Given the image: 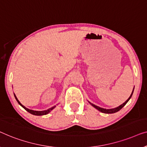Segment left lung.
Returning a JSON list of instances; mask_svg holds the SVG:
<instances>
[{
  "mask_svg": "<svg viewBox=\"0 0 147 147\" xmlns=\"http://www.w3.org/2000/svg\"><path fill=\"white\" fill-rule=\"evenodd\" d=\"M133 90H134V89H133ZM133 92H132V93H131V96H129V98H128L127 100H126L125 102L123 103V104H122L121 105H120V106H119L118 107H117V108H115V109H106L100 108V107H98V106H96V105H94V104H92V103H90V102H89L90 104L91 105L92 107H94L95 109H96L97 110H98L99 111H100L101 113H107V114H112V113H117V112H118V111L121 110V109L122 108H123V107L124 106H125V105L126 104H127V103L128 102V101H129V100H130V98H131L132 95H133Z\"/></svg>",
  "mask_w": 147,
  "mask_h": 147,
  "instance_id": "left-lung-1",
  "label": "left lung"
}]
</instances>
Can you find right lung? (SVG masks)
<instances>
[{"label": "right lung", "mask_w": 147, "mask_h": 147, "mask_svg": "<svg viewBox=\"0 0 147 147\" xmlns=\"http://www.w3.org/2000/svg\"><path fill=\"white\" fill-rule=\"evenodd\" d=\"M14 97H15V98H16V101H17L18 102V104H19L20 106H21L22 108H24V109H25V110L26 111H28V113H30V114H32V115H36V116H41V115H47V114H48V113H49L51 112V111L53 110V109H54L55 108V107L56 106H54V107H51V108H50V109H47V110H45V111H33V110H30V109H27V108H26L24 106H23V105H22L21 103L20 102V101L18 100V98H16V95L14 94Z\"/></svg>", "instance_id": "1"}]
</instances>
